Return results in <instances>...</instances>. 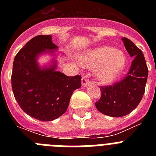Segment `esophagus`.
<instances>
[{"label": "esophagus", "instance_id": "obj_1", "mask_svg": "<svg viewBox=\"0 0 156 156\" xmlns=\"http://www.w3.org/2000/svg\"><path fill=\"white\" fill-rule=\"evenodd\" d=\"M89 83H90V80H89V79H87V76H83L82 77V86L87 87Z\"/></svg>", "mask_w": 156, "mask_h": 156}]
</instances>
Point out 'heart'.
<instances>
[{
	"instance_id": "heart-1",
	"label": "heart",
	"mask_w": 156,
	"mask_h": 156,
	"mask_svg": "<svg viewBox=\"0 0 156 156\" xmlns=\"http://www.w3.org/2000/svg\"><path fill=\"white\" fill-rule=\"evenodd\" d=\"M80 62L85 67L98 69V79L105 83L115 80L126 66L124 54L112 47H101L89 51L81 56Z\"/></svg>"
}]
</instances>
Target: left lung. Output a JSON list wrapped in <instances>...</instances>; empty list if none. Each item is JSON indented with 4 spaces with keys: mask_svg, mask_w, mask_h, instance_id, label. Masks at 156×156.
Masks as SVG:
<instances>
[{
    "mask_svg": "<svg viewBox=\"0 0 156 156\" xmlns=\"http://www.w3.org/2000/svg\"><path fill=\"white\" fill-rule=\"evenodd\" d=\"M126 51L133 58L125 78L112 85L101 86V95L95 102L97 109L112 117L128 115L137 108L145 90L148 69L142 51L126 37L122 38Z\"/></svg>",
    "mask_w": 156,
    "mask_h": 156,
    "instance_id": "obj_1",
    "label": "left lung"
}]
</instances>
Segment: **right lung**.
<instances>
[{"label": "right lung", "instance_id": "obj_1", "mask_svg": "<svg viewBox=\"0 0 156 156\" xmlns=\"http://www.w3.org/2000/svg\"><path fill=\"white\" fill-rule=\"evenodd\" d=\"M57 46L50 35L32 38L17 53L13 62L12 87L20 108L30 116L51 121L66 112L73 92L81 87V76H68L55 71V65L41 69L37 57Z\"/></svg>", "mask_w": 156, "mask_h": 156}]
</instances>
